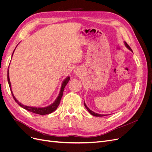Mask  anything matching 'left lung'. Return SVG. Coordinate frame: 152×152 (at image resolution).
<instances>
[{"mask_svg": "<svg viewBox=\"0 0 152 152\" xmlns=\"http://www.w3.org/2000/svg\"><path fill=\"white\" fill-rule=\"evenodd\" d=\"M125 45H126V46L130 50H131V51L132 52V49H131V48H130V46L126 42H125ZM84 106H85V107L86 108V109L88 110V112L92 115H93V116H95V117H103V116H105V115H102V114H99V113H94V112H93V111H91V110L87 107L86 106V104H85V103H84Z\"/></svg>", "mask_w": 152, "mask_h": 152, "instance_id": "obj_1", "label": "left lung"}]
</instances>
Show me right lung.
Returning a JSON list of instances; mask_svg holds the SVG:
<instances>
[{"mask_svg":"<svg viewBox=\"0 0 152 152\" xmlns=\"http://www.w3.org/2000/svg\"><path fill=\"white\" fill-rule=\"evenodd\" d=\"M14 51H15V50H14ZM13 53H14V52H13ZM13 53H12V54H13ZM69 80H70V77H68L65 79V80L63 82L62 85H61V90H60V93H59V94L58 96V98H56V100L54 101V102L53 103H52L50 105L48 106V107H44V108L31 107H28V106H25V105L22 104L21 103H20L19 102H18V101L15 98V96H14V95L12 94V92L11 91V82H10V76H9V70L7 71V80H8V83H9V85H10V89H11V91L12 95V97H13L14 99L15 100V102L18 104H19L20 107L25 108L26 110H28V111L31 112L32 113H36V114L42 115H47V114L52 113V112H53L54 111V110H56L57 109V108H58V107L59 106V103H60V101H61V99L62 96H63V91H64V89H65V87L66 85L67 84V83L68 82Z\"/></svg>","mask_w":152,"mask_h":152,"instance_id":"1","label":"right lung"}]
</instances>
